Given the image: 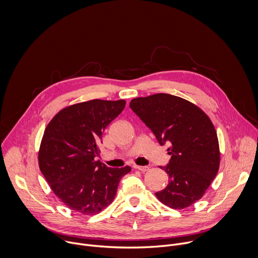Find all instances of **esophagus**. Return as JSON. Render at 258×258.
Listing matches in <instances>:
<instances>
[{"mask_svg": "<svg viewBox=\"0 0 258 258\" xmlns=\"http://www.w3.org/2000/svg\"><path fill=\"white\" fill-rule=\"evenodd\" d=\"M135 168L138 169V170H140V171H143V172H145V171H147V170H149V167H148V166H135Z\"/></svg>", "mask_w": 258, "mask_h": 258, "instance_id": "esophagus-1", "label": "esophagus"}]
</instances>
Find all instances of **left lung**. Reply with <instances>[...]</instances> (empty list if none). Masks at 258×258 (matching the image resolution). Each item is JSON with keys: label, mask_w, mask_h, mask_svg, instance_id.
I'll return each mask as SVG.
<instances>
[{"label": "left lung", "mask_w": 258, "mask_h": 258, "mask_svg": "<svg viewBox=\"0 0 258 258\" xmlns=\"http://www.w3.org/2000/svg\"><path fill=\"white\" fill-rule=\"evenodd\" d=\"M130 107L159 145L170 146L171 157L160 166L168 174V185L156 197L173 209L201 199L219 167L217 135L209 117L191 102L169 94L136 98Z\"/></svg>", "instance_id": "8db88e82"}]
</instances>
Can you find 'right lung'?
<instances>
[{"instance_id":"obj_1","label":"right lung","mask_w":258,"mask_h":258,"mask_svg":"<svg viewBox=\"0 0 258 258\" xmlns=\"http://www.w3.org/2000/svg\"><path fill=\"white\" fill-rule=\"evenodd\" d=\"M125 107L124 100H91L64 108L47 125L39 152L42 173L71 210L91 215L116 195L130 166L110 168L96 157L103 132Z\"/></svg>"}]
</instances>
